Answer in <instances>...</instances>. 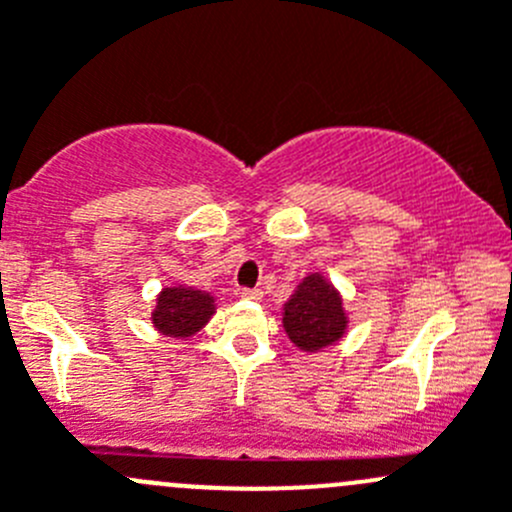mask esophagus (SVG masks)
<instances>
[{
  "label": "esophagus",
  "mask_w": 512,
  "mask_h": 512,
  "mask_svg": "<svg viewBox=\"0 0 512 512\" xmlns=\"http://www.w3.org/2000/svg\"><path fill=\"white\" fill-rule=\"evenodd\" d=\"M240 297L242 299H250V302H260V299H262V289H242Z\"/></svg>",
  "instance_id": "esophagus-1"
}]
</instances>
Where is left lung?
I'll return each instance as SVG.
<instances>
[{"mask_svg":"<svg viewBox=\"0 0 512 512\" xmlns=\"http://www.w3.org/2000/svg\"><path fill=\"white\" fill-rule=\"evenodd\" d=\"M282 327L289 342L307 354L334 347L349 329L342 292L322 272H309L282 307Z\"/></svg>","mask_w":512,"mask_h":512,"instance_id":"1","label":"left lung"}]
</instances>
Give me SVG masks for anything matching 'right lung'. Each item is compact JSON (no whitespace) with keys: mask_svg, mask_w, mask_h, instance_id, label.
<instances>
[{"mask_svg":"<svg viewBox=\"0 0 512 512\" xmlns=\"http://www.w3.org/2000/svg\"><path fill=\"white\" fill-rule=\"evenodd\" d=\"M215 309V297L205 289L188 285L163 287L151 312V324L163 337L190 339L213 319Z\"/></svg>","mask_w":512,"mask_h":512,"instance_id":"add662e5","label":"right lung"}]
</instances>
